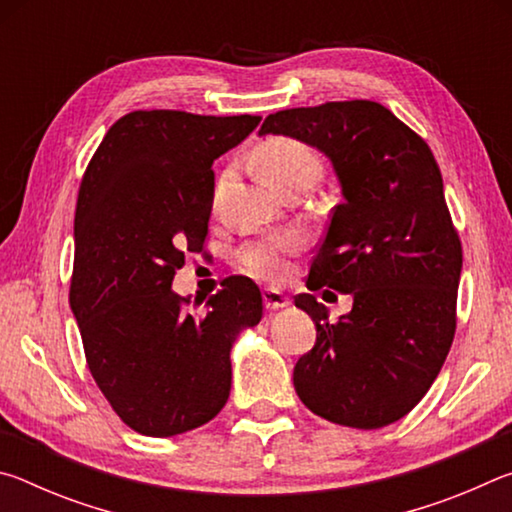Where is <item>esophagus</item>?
<instances>
[{"label": "esophagus", "instance_id": "34e87169", "mask_svg": "<svg viewBox=\"0 0 512 512\" xmlns=\"http://www.w3.org/2000/svg\"><path fill=\"white\" fill-rule=\"evenodd\" d=\"M262 298H264V307L268 311H277V309H284V307L289 305V298L284 296L282 291H277V289H264L262 291Z\"/></svg>", "mask_w": 512, "mask_h": 512}]
</instances>
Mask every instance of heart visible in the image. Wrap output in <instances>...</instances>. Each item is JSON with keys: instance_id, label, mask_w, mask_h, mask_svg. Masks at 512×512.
<instances>
[{"instance_id": "b5f03b06", "label": "heart", "mask_w": 512, "mask_h": 512, "mask_svg": "<svg viewBox=\"0 0 512 512\" xmlns=\"http://www.w3.org/2000/svg\"><path fill=\"white\" fill-rule=\"evenodd\" d=\"M257 167L268 185L282 189L300 176H318V158L307 144L291 137H271L257 149ZM302 250V237L296 232L264 237L239 250V266L257 280L277 282L289 271V257Z\"/></svg>"}]
</instances>
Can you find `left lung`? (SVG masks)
<instances>
[{
  "instance_id": "obj_1",
  "label": "left lung",
  "mask_w": 512,
  "mask_h": 512,
  "mask_svg": "<svg viewBox=\"0 0 512 512\" xmlns=\"http://www.w3.org/2000/svg\"><path fill=\"white\" fill-rule=\"evenodd\" d=\"M259 135L316 146L343 194L309 277L314 289L352 293V311L329 323L316 296H296L316 325V345L293 368L296 393L334 424L386 427L429 391L456 332L463 250L436 158L366 99L280 110Z\"/></svg>"
}]
</instances>
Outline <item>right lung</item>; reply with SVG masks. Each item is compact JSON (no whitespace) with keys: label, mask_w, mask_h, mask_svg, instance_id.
<instances>
[{"label":"right lung","mask_w":512,"mask_h":512,"mask_svg":"<svg viewBox=\"0 0 512 512\" xmlns=\"http://www.w3.org/2000/svg\"><path fill=\"white\" fill-rule=\"evenodd\" d=\"M259 121L135 110L110 126L85 169L69 307L94 381L142 436L210 422L230 395L232 345L262 320V293L248 277L225 282L203 311L171 291L185 255L201 253L207 237L214 160Z\"/></svg>","instance_id":"1"}]
</instances>
